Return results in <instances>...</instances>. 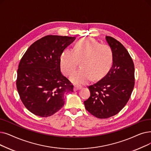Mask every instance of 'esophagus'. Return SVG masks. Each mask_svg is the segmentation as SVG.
Segmentation results:
<instances>
[{
  "label": "esophagus",
  "mask_w": 151,
  "mask_h": 151,
  "mask_svg": "<svg viewBox=\"0 0 151 151\" xmlns=\"http://www.w3.org/2000/svg\"><path fill=\"white\" fill-rule=\"evenodd\" d=\"M81 88H82V87H81V86H78V85H76V86H74L73 90H74V91H76L79 90V89H81Z\"/></svg>",
  "instance_id": "esophagus-1"
}]
</instances>
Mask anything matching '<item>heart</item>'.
Listing matches in <instances>:
<instances>
[{
  "label": "heart",
  "instance_id": "obj_1",
  "mask_svg": "<svg viewBox=\"0 0 151 151\" xmlns=\"http://www.w3.org/2000/svg\"><path fill=\"white\" fill-rule=\"evenodd\" d=\"M81 58L82 68L71 76V81L78 84L88 83L93 77L99 80L106 75L112 65L114 54L109 45L93 38H83L75 43L73 50L68 49L62 53L60 68L63 74L70 76Z\"/></svg>",
  "mask_w": 151,
  "mask_h": 151
}]
</instances>
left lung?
Returning <instances> with one entry per match:
<instances>
[{
  "mask_svg": "<svg viewBox=\"0 0 151 151\" xmlns=\"http://www.w3.org/2000/svg\"><path fill=\"white\" fill-rule=\"evenodd\" d=\"M106 38L113 51V65L106 76L88 87L91 96L84 101L86 109L98 119H108L119 113L134 86V66L128 52L115 38Z\"/></svg>",
  "mask_w": 151,
  "mask_h": 151,
  "instance_id": "obj_1",
  "label": "left lung"
}]
</instances>
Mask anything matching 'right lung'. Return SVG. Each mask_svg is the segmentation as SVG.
I'll list each match as a JSON object with an SVG mask.
<instances>
[{"instance_id":"obj_1","label":"right lung","mask_w":151,"mask_h":151,"mask_svg":"<svg viewBox=\"0 0 151 151\" xmlns=\"http://www.w3.org/2000/svg\"><path fill=\"white\" fill-rule=\"evenodd\" d=\"M75 37L45 36L32 44L18 65L17 88L25 107L35 115L47 117L65 104V94L73 85L60 72V57Z\"/></svg>"}]
</instances>
